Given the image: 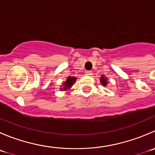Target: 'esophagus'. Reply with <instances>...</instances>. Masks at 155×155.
<instances>
[{
	"label": "esophagus",
	"instance_id": "obj_1",
	"mask_svg": "<svg viewBox=\"0 0 155 155\" xmlns=\"http://www.w3.org/2000/svg\"><path fill=\"white\" fill-rule=\"evenodd\" d=\"M85 74L88 75V76H91V75H92V72L89 71V70H88V71L85 72Z\"/></svg>",
	"mask_w": 155,
	"mask_h": 155
}]
</instances>
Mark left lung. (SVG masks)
<instances>
[{"label":"left lung","mask_w":155,"mask_h":155,"mask_svg":"<svg viewBox=\"0 0 155 155\" xmlns=\"http://www.w3.org/2000/svg\"><path fill=\"white\" fill-rule=\"evenodd\" d=\"M107 79L106 78H104V76H102L101 78V84L103 85H104V86H106L107 83Z\"/></svg>","instance_id":"8db88e82"}]
</instances>
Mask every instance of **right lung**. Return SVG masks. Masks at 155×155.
<instances>
[{
  "mask_svg": "<svg viewBox=\"0 0 155 155\" xmlns=\"http://www.w3.org/2000/svg\"><path fill=\"white\" fill-rule=\"evenodd\" d=\"M76 77H73V76H69V77L67 78V81H66V82L64 83V88H63V89L67 90V88H70V87H72L73 84L75 82H76ZM61 89L62 90V88H61Z\"/></svg>",
  "mask_w": 155,
  "mask_h": 155,
  "instance_id": "add662e5",
  "label": "right lung"
}]
</instances>
